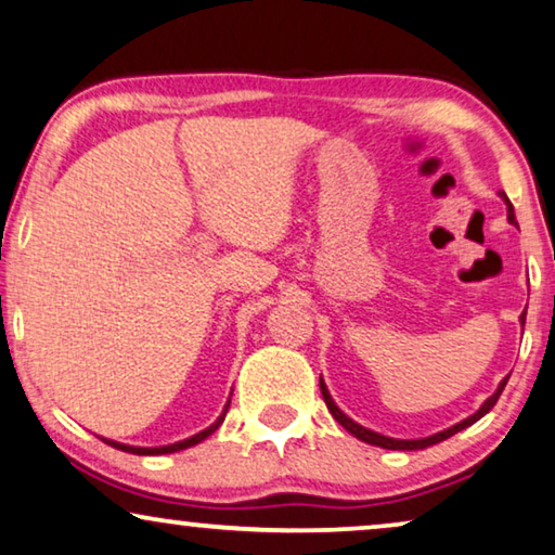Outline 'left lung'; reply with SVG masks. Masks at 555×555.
I'll return each instance as SVG.
<instances>
[{"instance_id": "obj_1", "label": "left lung", "mask_w": 555, "mask_h": 555, "mask_svg": "<svg viewBox=\"0 0 555 555\" xmlns=\"http://www.w3.org/2000/svg\"><path fill=\"white\" fill-rule=\"evenodd\" d=\"M501 199L505 203V210H508V222H511V224H516V228H518V222H516V212H513V205H511V199L505 197V192H501ZM520 325H526V312H524V315H520ZM505 383H508V375H505L503 380L498 383V388H495L493 396L488 398V400H483V405H480L478 411L473 413V415L465 417V421L455 423V425H451V428H446V430H440V433H433V436H428V438H415V440L390 438V436H383V433H375V430H371V428H363V425L352 421V417L345 415V413L340 411V408L335 405V400H333V396H331V390H327V385H325L323 377H320V392H323L327 411L333 413L335 421L340 423L345 430L352 433V436H356L358 440H363V443H371V446H377V448H388V451H421V448L436 446V443H440V440L451 438V436H455V433H461L463 428H468V425H473L476 421H480V417H483V415H486L488 411H491V408L498 403V398H501V392H503V388H505Z\"/></svg>"}]
</instances>
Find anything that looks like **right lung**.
I'll use <instances>...</instances> for the list:
<instances>
[{
    "label": "right lung",
    "instance_id": "1",
    "mask_svg": "<svg viewBox=\"0 0 555 555\" xmlns=\"http://www.w3.org/2000/svg\"><path fill=\"white\" fill-rule=\"evenodd\" d=\"M228 408H230V400H228V405H224V411L220 413V417L218 421H215L210 428H205V430H199V433H195V436L192 438H184V440H178V443H172V446H157V448H138V446H125V443H117V440H109V438H102L104 443L107 446H112V448H117V451H125V453H134V455H165V453H178V451H184V448H192V446H197V443H203V440L207 438V436H212L215 430L220 428L222 425V421H224V415H228Z\"/></svg>",
    "mask_w": 555,
    "mask_h": 555
}]
</instances>
